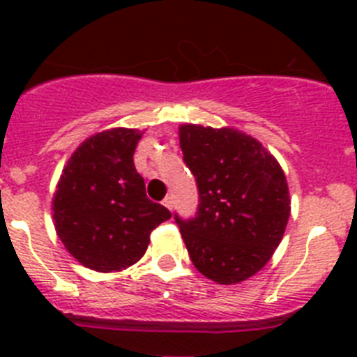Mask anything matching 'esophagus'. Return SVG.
<instances>
[{
    "mask_svg": "<svg viewBox=\"0 0 357 357\" xmlns=\"http://www.w3.org/2000/svg\"><path fill=\"white\" fill-rule=\"evenodd\" d=\"M162 204H164V207H168L169 211H173V198H172V197H166V198H164Z\"/></svg>",
    "mask_w": 357,
    "mask_h": 357,
    "instance_id": "esophagus-1",
    "label": "esophagus"
}]
</instances>
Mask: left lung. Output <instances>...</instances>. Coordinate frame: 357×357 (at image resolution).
Instances as JSON below:
<instances>
[{"label": "left lung", "instance_id": "8db88e82", "mask_svg": "<svg viewBox=\"0 0 357 357\" xmlns=\"http://www.w3.org/2000/svg\"><path fill=\"white\" fill-rule=\"evenodd\" d=\"M178 139L200 195L193 220L176 218L189 257L216 284L250 279L272 259L288 225L284 169L261 141L234 127L184 123Z\"/></svg>", "mask_w": 357, "mask_h": 357}]
</instances>
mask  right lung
I'll use <instances>...</instances> for the list:
<instances>
[{"label": "right lung", "mask_w": 357, "mask_h": 357, "mask_svg": "<svg viewBox=\"0 0 357 357\" xmlns=\"http://www.w3.org/2000/svg\"><path fill=\"white\" fill-rule=\"evenodd\" d=\"M143 132L107 128L87 137L66 162L52 200L66 250L94 272H121L141 259L150 232L172 218L146 198L134 151Z\"/></svg>", "instance_id": "1"}]
</instances>
